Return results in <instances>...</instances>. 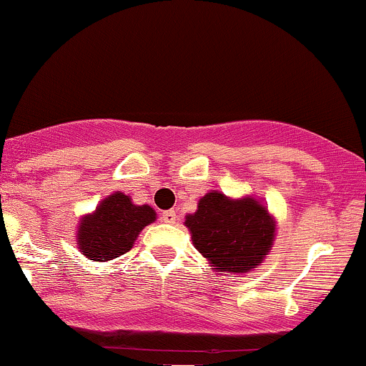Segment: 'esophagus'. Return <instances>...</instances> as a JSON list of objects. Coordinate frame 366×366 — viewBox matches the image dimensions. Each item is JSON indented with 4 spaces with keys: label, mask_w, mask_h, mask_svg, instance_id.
<instances>
[{
    "label": "esophagus",
    "mask_w": 366,
    "mask_h": 366,
    "mask_svg": "<svg viewBox=\"0 0 366 366\" xmlns=\"http://www.w3.org/2000/svg\"><path fill=\"white\" fill-rule=\"evenodd\" d=\"M177 218H179V215L175 209H167V212L162 213V220L165 222V224H175V222H177Z\"/></svg>",
    "instance_id": "esophagus-1"
}]
</instances>
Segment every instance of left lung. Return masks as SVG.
I'll list each match as a JSON object with an SVG mask.
<instances>
[{
  "label": "left lung",
  "instance_id": "left-lung-1",
  "mask_svg": "<svg viewBox=\"0 0 366 366\" xmlns=\"http://www.w3.org/2000/svg\"><path fill=\"white\" fill-rule=\"evenodd\" d=\"M196 249L218 272L242 274L258 267L272 247L275 224L253 197L229 199L213 191L186 217Z\"/></svg>",
  "mask_w": 366,
  "mask_h": 366
}]
</instances>
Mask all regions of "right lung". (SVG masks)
Wrapping results in <instances>:
<instances>
[{"instance_id":"right-lung-1","label":"right lung","mask_w":366,"mask_h":366,"mask_svg":"<svg viewBox=\"0 0 366 366\" xmlns=\"http://www.w3.org/2000/svg\"><path fill=\"white\" fill-rule=\"evenodd\" d=\"M154 209L136 207L124 192L108 196L92 215L82 218L77 242L81 253L94 262H108L130 251L146 225L154 222Z\"/></svg>"}]
</instances>
